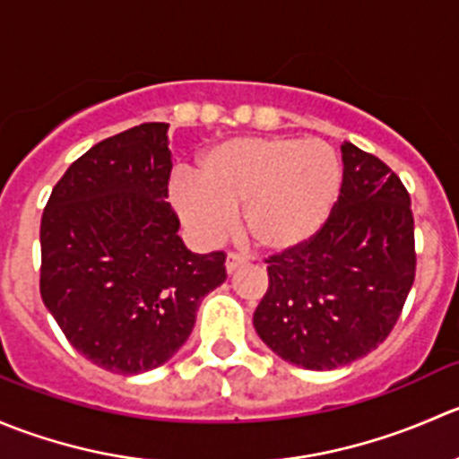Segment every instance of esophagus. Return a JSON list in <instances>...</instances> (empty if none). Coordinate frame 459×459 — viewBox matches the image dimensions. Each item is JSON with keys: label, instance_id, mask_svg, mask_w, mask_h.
<instances>
[{"label": "esophagus", "instance_id": "esophagus-1", "mask_svg": "<svg viewBox=\"0 0 459 459\" xmlns=\"http://www.w3.org/2000/svg\"><path fill=\"white\" fill-rule=\"evenodd\" d=\"M240 265H245L243 256H238V254H228V258H225V270H228V274H234Z\"/></svg>", "mask_w": 459, "mask_h": 459}]
</instances>
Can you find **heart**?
Returning a JSON list of instances; mask_svg holds the SVG:
<instances>
[{
	"mask_svg": "<svg viewBox=\"0 0 459 459\" xmlns=\"http://www.w3.org/2000/svg\"><path fill=\"white\" fill-rule=\"evenodd\" d=\"M342 189V165L321 140L231 138L207 149L196 178L180 176L171 201L192 234L214 243L240 212L243 234L258 249L288 252L328 221Z\"/></svg>",
	"mask_w": 459,
	"mask_h": 459,
	"instance_id": "b5f03b06",
	"label": "heart"
}]
</instances>
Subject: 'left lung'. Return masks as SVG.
Masks as SVG:
<instances>
[{
  "mask_svg": "<svg viewBox=\"0 0 459 459\" xmlns=\"http://www.w3.org/2000/svg\"><path fill=\"white\" fill-rule=\"evenodd\" d=\"M343 178L325 225L267 258L254 328L288 364L334 370L373 352L415 281V223L402 180L373 153L342 144Z\"/></svg>",
  "mask_w": 459,
  "mask_h": 459,
  "instance_id": "obj_1",
  "label": "left lung"
}]
</instances>
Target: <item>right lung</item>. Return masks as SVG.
Masks as SVG:
<instances>
[{
  "label": "right lung",
  "instance_id": "right-lung-1",
  "mask_svg": "<svg viewBox=\"0 0 459 459\" xmlns=\"http://www.w3.org/2000/svg\"><path fill=\"white\" fill-rule=\"evenodd\" d=\"M167 122L91 147L53 187L42 214L39 292L71 346L108 373L140 375L180 351L225 254H196L167 203Z\"/></svg>",
  "mask_w": 459,
  "mask_h": 459
}]
</instances>
